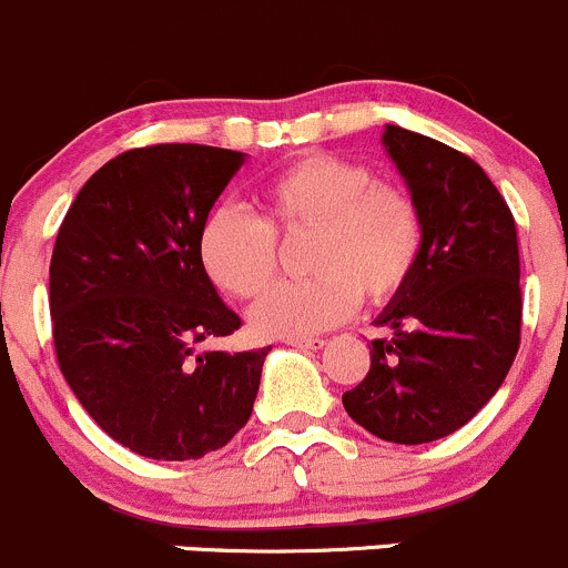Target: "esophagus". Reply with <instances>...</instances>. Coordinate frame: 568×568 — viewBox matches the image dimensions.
Returning <instances> with one entry per match:
<instances>
[{"mask_svg": "<svg viewBox=\"0 0 568 568\" xmlns=\"http://www.w3.org/2000/svg\"><path fill=\"white\" fill-rule=\"evenodd\" d=\"M285 343L294 348H305V352H318V348H324V337H288Z\"/></svg>", "mask_w": 568, "mask_h": 568, "instance_id": "obj_1", "label": "esophagus"}]
</instances>
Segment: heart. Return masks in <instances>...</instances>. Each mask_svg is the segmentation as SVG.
Instances as JSON below:
<instances>
[{
    "label": "heart",
    "mask_w": 568,
    "mask_h": 568,
    "mask_svg": "<svg viewBox=\"0 0 568 568\" xmlns=\"http://www.w3.org/2000/svg\"><path fill=\"white\" fill-rule=\"evenodd\" d=\"M261 220L222 205L197 236L200 266L222 294L255 300L277 272V236L313 233L305 263L311 280L280 283L250 313L263 337H313L357 311L393 300L423 252V214L415 197L379 183L363 164L307 153L255 192Z\"/></svg>",
    "instance_id": "1"
}]
</instances>
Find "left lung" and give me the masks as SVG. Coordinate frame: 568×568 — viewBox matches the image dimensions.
Masks as SVG:
<instances>
[{
	"label": "left lung",
	"mask_w": 568,
	"mask_h": 568,
	"mask_svg": "<svg viewBox=\"0 0 568 568\" xmlns=\"http://www.w3.org/2000/svg\"><path fill=\"white\" fill-rule=\"evenodd\" d=\"M387 156L423 214L409 283L374 324L371 371L343 393L348 417L398 445L443 439L500 390L519 348L523 291L511 209L469 156L387 125Z\"/></svg>",
	"instance_id": "left-lung-1"
}]
</instances>
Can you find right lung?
Listing matches in <instances>:
<instances>
[{
  "instance_id": "1",
  "label": "right lung",
  "mask_w": 568,
  "mask_h": 568,
  "mask_svg": "<svg viewBox=\"0 0 568 568\" xmlns=\"http://www.w3.org/2000/svg\"><path fill=\"white\" fill-rule=\"evenodd\" d=\"M242 164L225 148H134L93 173L57 233V363L88 415L148 459H200L252 415L268 348L194 352L242 326L197 255L200 227Z\"/></svg>"
}]
</instances>
